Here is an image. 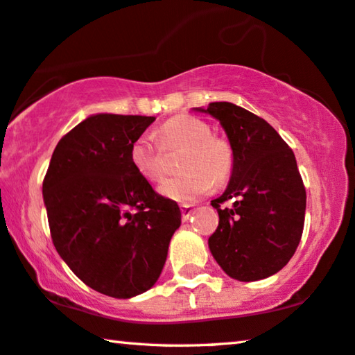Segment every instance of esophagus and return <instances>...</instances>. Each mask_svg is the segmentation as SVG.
Masks as SVG:
<instances>
[{
	"label": "esophagus",
	"mask_w": 355,
	"mask_h": 355,
	"mask_svg": "<svg viewBox=\"0 0 355 355\" xmlns=\"http://www.w3.org/2000/svg\"><path fill=\"white\" fill-rule=\"evenodd\" d=\"M193 213V207L192 205H182L181 207V216H182V221H187L189 216H191Z\"/></svg>",
	"instance_id": "esophagus-1"
}]
</instances>
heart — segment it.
I'll use <instances>...</instances> for the list:
<instances>
[{"mask_svg": "<svg viewBox=\"0 0 355 355\" xmlns=\"http://www.w3.org/2000/svg\"><path fill=\"white\" fill-rule=\"evenodd\" d=\"M160 147L150 135H140L130 145L129 159L135 171L148 181L163 176L162 150L182 148L179 176L158 186L163 197L191 203L210 191L213 182H223L231 174L232 150L225 140L211 137V129L193 116L181 114L166 121L157 132Z\"/></svg>", "mask_w": 355, "mask_h": 355, "instance_id": "heart-1", "label": "heart"}]
</instances>
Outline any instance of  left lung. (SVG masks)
<instances>
[{
    "instance_id": "8db88e82",
    "label": "left lung",
    "mask_w": 355,
    "mask_h": 355,
    "mask_svg": "<svg viewBox=\"0 0 355 355\" xmlns=\"http://www.w3.org/2000/svg\"><path fill=\"white\" fill-rule=\"evenodd\" d=\"M196 110L220 121L234 158L226 191L211 200L220 216L208 239L211 255L237 281L268 278L302 237L307 196L294 152L265 119L234 103ZM226 201L233 205L223 207Z\"/></svg>"
}]
</instances>
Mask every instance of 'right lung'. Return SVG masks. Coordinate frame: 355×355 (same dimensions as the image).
<instances>
[{
	"mask_svg": "<svg viewBox=\"0 0 355 355\" xmlns=\"http://www.w3.org/2000/svg\"><path fill=\"white\" fill-rule=\"evenodd\" d=\"M153 116L92 114L53 152L43 179L58 254L89 288L129 299L157 283L181 210L158 196L129 159Z\"/></svg>",
	"mask_w": 355,
	"mask_h": 355,
	"instance_id": "right-lung-1",
	"label": "right lung"
}]
</instances>
